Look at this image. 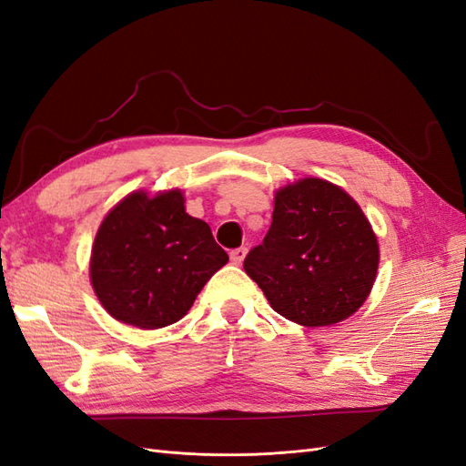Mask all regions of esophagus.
I'll use <instances>...</instances> for the list:
<instances>
[{
    "instance_id": "1",
    "label": "esophagus",
    "mask_w": 466,
    "mask_h": 466,
    "mask_svg": "<svg viewBox=\"0 0 466 466\" xmlns=\"http://www.w3.org/2000/svg\"><path fill=\"white\" fill-rule=\"evenodd\" d=\"M229 257H231V262H233V264H241V262L245 260V257H247V248H245V247L233 248V250L229 252Z\"/></svg>"
}]
</instances>
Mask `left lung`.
Instances as JSON below:
<instances>
[{
    "label": "left lung",
    "mask_w": 466,
    "mask_h": 466,
    "mask_svg": "<svg viewBox=\"0 0 466 466\" xmlns=\"http://www.w3.org/2000/svg\"><path fill=\"white\" fill-rule=\"evenodd\" d=\"M243 266L276 313L303 327H327L368 299L379 245L342 188L303 178L276 192L270 229Z\"/></svg>",
    "instance_id": "left-lung-1"
}]
</instances>
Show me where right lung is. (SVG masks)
<instances>
[{"mask_svg": "<svg viewBox=\"0 0 466 466\" xmlns=\"http://www.w3.org/2000/svg\"><path fill=\"white\" fill-rule=\"evenodd\" d=\"M228 260L209 225L187 214L178 190L155 198L134 192L98 228L91 284L116 320L151 330L185 317Z\"/></svg>", "mask_w": 466, "mask_h": 466, "instance_id": "obj_1", "label": "right lung"}]
</instances>
